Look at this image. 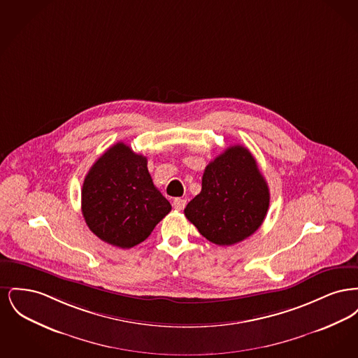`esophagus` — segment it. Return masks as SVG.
Listing matches in <instances>:
<instances>
[{
    "instance_id": "1",
    "label": "esophagus",
    "mask_w": 358,
    "mask_h": 358,
    "mask_svg": "<svg viewBox=\"0 0 358 358\" xmlns=\"http://www.w3.org/2000/svg\"><path fill=\"white\" fill-rule=\"evenodd\" d=\"M185 205H187V200H184V199H174V201H173V206L177 210H182L185 208Z\"/></svg>"
}]
</instances>
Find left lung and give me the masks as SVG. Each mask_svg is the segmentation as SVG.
I'll list each match as a JSON object with an SVG mask.
<instances>
[{
  "label": "left lung",
  "mask_w": 358,
  "mask_h": 358,
  "mask_svg": "<svg viewBox=\"0 0 358 358\" xmlns=\"http://www.w3.org/2000/svg\"><path fill=\"white\" fill-rule=\"evenodd\" d=\"M268 205V185L254 155L235 145L205 168L201 192L184 213L206 240L232 245L255 234Z\"/></svg>",
  "instance_id": "8db88e82"
}]
</instances>
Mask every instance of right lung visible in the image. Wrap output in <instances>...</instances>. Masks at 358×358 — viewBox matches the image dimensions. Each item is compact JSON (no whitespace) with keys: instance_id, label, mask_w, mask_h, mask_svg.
Wrapping results in <instances>:
<instances>
[{"instance_id":"right-lung-1","label":"right lung","mask_w":358,"mask_h":358,"mask_svg":"<svg viewBox=\"0 0 358 358\" xmlns=\"http://www.w3.org/2000/svg\"><path fill=\"white\" fill-rule=\"evenodd\" d=\"M171 205L154 187L148 159L118 142L102 154L85 176L82 212L98 238L131 248L150 236Z\"/></svg>"}]
</instances>
